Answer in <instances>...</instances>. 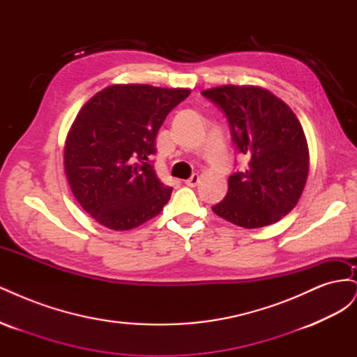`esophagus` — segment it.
Here are the masks:
<instances>
[{"mask_svg": "<svg viewBox=\"0 0 357 357\" xmlns=\"http://www.w3.org/2000/svg\"><path fill=\"white\" fill-rule=\"evenodd\" d=\"M188 186H190V188H195V186H198V183H199V176L198 174H193L189 180H186L185 181Z\"/></svg>", "mask_w": 357, "mask_h": 357, "instance_id": "esophagus-1", "label": "esophagus"}]
</instances>
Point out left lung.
<instances>
[{"label":"left lung","instance_id":"8db88e82","mask_svg":"<svg viewBox=\"0 0 357 357\" xmlns=\"http://www.w3.org/2000/svg\"><path fill=\"white\" fill-rule=\"evenodd\" d=\"M229 122L232 142L248 159L228 180V193L213 211L245 229L262 228L289 214L310 172L308 143L290 107L261 86L223 84L201 92Z\"/></svg>","mask_w":357,"mask_h":357}]
</instances>
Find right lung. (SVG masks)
Instances as JSON below:
<instances>
[{"label":"right lung","mask_w":357,"mask_h":357,"mask_svg":"<svg viewBox=\"0 0 357 357\" xmlns=\"http://www.w3.org/2000/svg\"><path fill=\"white\" fill-rule=\"evenodd\" d=\"M190 89L112 84L75 116L63 147V168L74 198L100 225L129 231L156 218L172 188L149 158L167 114Z\"/></svg>","instance_id":"obj_1"}]
</instances>
